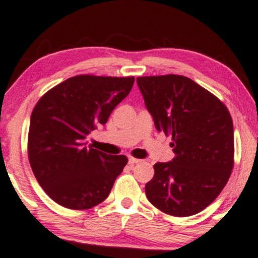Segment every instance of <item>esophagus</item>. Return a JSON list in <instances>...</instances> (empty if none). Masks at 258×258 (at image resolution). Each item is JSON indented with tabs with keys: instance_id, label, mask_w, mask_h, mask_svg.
<instances>
[{
	"instance_id": "1",
	"label": "esophagus",
	"mask_w": 258,
	"mask_h": 258,
	"mask_svg": "<svg viewBox=\"0 0 258 258\" xmlns=\"http://www.w3.org/2000/svg\"><path fill=\"white\" fill-rule=\"evenodd\" d=\"M138 162H141V160H139V159H136V158H133V156H130V158H128V164H130V165H135V164H138Z\"/></svg>"
}]
</instances>
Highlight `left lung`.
Masks as SVG:
<instances>
[{
    "mask_svg": "<svg viewBox=\"0 0 258 258\" xmlns=\"http://www.w3.org/2000/svg\"><path fill=\"white\" fill-rule=\"evenodd\" d=\"M158 131L172 136V161L154 165L148 200L176 217L203 211L220 195L234 165L233 121L211 92L182 75L137 78Z\"/></svg>",
    "mask_w": 258,
    "mask_h": 258,
    "instance_id": "obj_1",
    "label": "left lung"
}]
</instances>
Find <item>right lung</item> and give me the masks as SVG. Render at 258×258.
<instances>
[{
	"mask_svg": "<svg viewBox=\"0 0 258 258\" xmlns=\"http://www.w3.org/2000/svg\"><path fill=\"white\" fill-rule=\"evenodd\" d=\"M135 78L78 75L44 93L30 117L28 154L32 172L59 205L87 210L104 201L127 164L125 155L87 147L131 91Z\"/></svg>",
	"mask_w": 258,
	"mask_h": 258,
	"instance_id": "obj_1",
	"label": "right lung"
}]
</instances>
